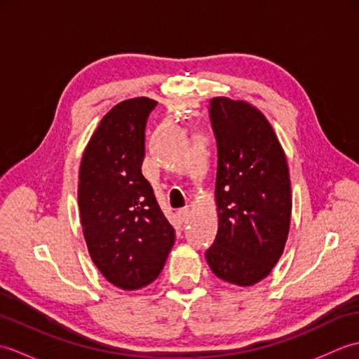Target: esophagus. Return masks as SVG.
I'll return each instance as SVG.
<instances>
[{"label":"esophagus","instance_id":"obj_1","mask_svg":"<svg viewBox=\"0 0 359 359\" xmlns=\"http://www.w3.org/2000/svg\"><path fill=\"white\" fill-rule=\"evenodd\" d=\"M177 217H179L180 224H187L188 219H189V210L188 208L177 210Z\"/></svg>","mask_w":359,"mask_h":359}]
</instances>
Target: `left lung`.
Returning <instances> with one entry per match:
<instances>
[{"label": "left lung", "mask_w": 359, "mask_h": 359, "mask_svg": "<svg viewBox=\"0 0 359 359\" xmlns=\"http://www.w3.org/2000/svg\"><path fill=\"white\" fill-rule=\"evenodd\" d=\"M219 226L205 257L212 273L248 287L270 274L284 251L292 217L287 158L264 114L247 102L215 97Z\"/></svg>", "instance_id": "8db88e82"}]
</instances>
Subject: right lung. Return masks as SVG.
Masks as SVG:
<instances>
[{"instance_id":"obj_1","label":"right lung","mask_w":359,"mask_h":359,"mask_svg":"<svg viewBox=\"0 0 359 359\" xmlns=\"http://www.w3.org/2000/svg\"><path fill=\"white\" fill-rule=\"evenodd\" d=\"M156 104L139 97L114 106L80 163L79 207L89 255L121 290H139L156 280L175 241L142 174L144 128Z\"/></svg>"}]
</instances>
